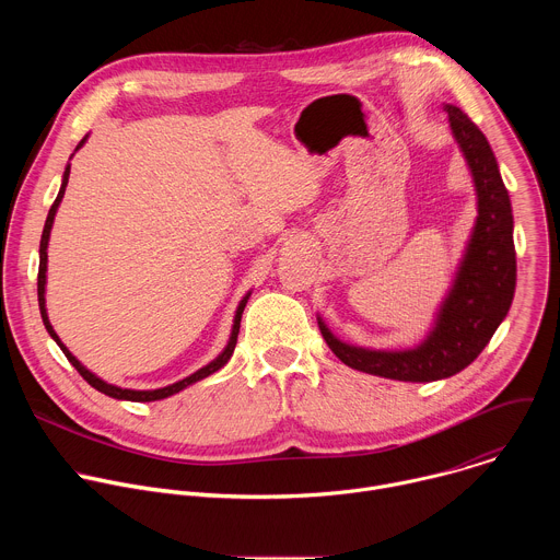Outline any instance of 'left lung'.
<instances>
[{
    "label": "left lung",
    "mask_w": 560,
    "mask_h": 560,
    "mask_svg": "<svg viewBox=\"0 0 560 560\" xmlns=\"http://www.w3.org/2000/svg\"><path fill=\"white\" fill-rule=\"evenodd\" d=\"M452 135L469 166L478 217L456 279L441 303L434 328L412 350H365L339 341L316 316L330 350L352 370L394 381L428 383L465 370L501 326L516 288L514 217L497 156L478 126L456 106H445Z\"/></svg>",
    "instance_id": "left-lung-1"
}]
</instances>
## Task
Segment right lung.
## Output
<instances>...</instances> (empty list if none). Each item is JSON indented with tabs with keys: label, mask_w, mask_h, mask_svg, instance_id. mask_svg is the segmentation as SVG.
<instances>
[{
	"label": "right lung",
	"mask_w": 560,
	"mask_h": 560,
	"mask_svg": "<svg viewBox=\"0 0 560 560\" xmlns=\"http://www.w3.org/2000/svg\"><path fill=\"white\" fill-rule=\"evenodd\" d=\"M86 139H89V135L79 141V145L74 148V150H79L82 148L84 143H86ZM68 175H70V164L66 166V171H63V179H61V188H59V195H57V199H55V203L50 206V210H48V217H46V225H44V232H42V244H39V272H37V299H39V312H42V322H44V326H46V330H48V335L57 341V346L61 348V352L66 354V359L72 363V368L82 374L95 389H100V392H104L106 396H113V398H119V401H137V404H145V401H159V398H166V396H173V394H177V392H182L184 387H188V385H192V383H197V381H201V378H206V376H210V374H214L217 370H221L228 361H230V357H232V352H234V346H236V335H238V326H242V314H244V307H246V303H248V296H250V292L242 299V303H238V307H236V314H234V324H232V332H230V341H228V346L223 348V352L214 359V361H210L208 365H203L201 370H197L195 374H190V376H186V378H182V381H177V383H173V385H166V387H159V389H128V387H117V385H110V383H106V381H102L100 376H95L91 370H86L82 363H79L72 354H70V350L61 343V339L57 337V332L52 330V326H50V322H48V312H46V264H48V238H50V228H52V221H55V214H57V208H59V203H61V199H63V192H66V186H68Z\"/></svg>",
	"instance_id": "obj_1"
}]
</instances>
